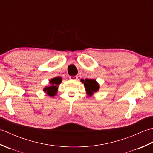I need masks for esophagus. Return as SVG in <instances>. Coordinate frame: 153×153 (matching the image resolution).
I'll return each instance as SVG.
<instances>
[{
	"label": "esophagus",
	"instance_id": "esophagus-1",
	"mask_svg": "<svg viewBox=\"0 0 153 153\" xmlns=\"http://www.w3.org/2000/svg\"><path fill=\"white\" fill-rule=\"evenodd\" d=\"M70 79H71V80H77V76H70Z\"/></svg>",
	"mask_w": 153,
	"mask_h": 153
}]
</instances>
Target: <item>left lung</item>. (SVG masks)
Segmentation results:
<instances>
[{
	"mask_svg": "<svg viewBox=\"0 0 153 153\" xmlns=\"http://www.w3.org/2000/svg\"><path fill=\"white\" fill-rule=\"evenodd\" d=\"M81 82L84 84V87H85L86 94L89 97L93 95L94 93H96L99 89V84L95 79H82Z\"/></svg>",
	"mask_w": 153,
	"mask_h": 153,
	"instance_id": "obj_1",
	"label": "left lung"
}]
</instances>
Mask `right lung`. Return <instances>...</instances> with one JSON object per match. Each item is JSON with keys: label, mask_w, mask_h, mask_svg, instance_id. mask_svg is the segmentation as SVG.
<instances>
[{"label": "right lung", "mask_w": 153, "mask_h": 153, "mask_svg": "<svg viewBox=\"0 0 153 153\" xmlns=\"http://www.w3.org/2000/svg\"><path fill=\"white\" fill-rule=\"evenodd\" d=\"M62 82V79L60 77H56L54 78L51 79L49 81L50 85L44 87L43 91L47 93V95L49 97H53L55 96L58 92V85H60Z\"/></svg>", "instance_id": "obj_1"}]
</instances>
